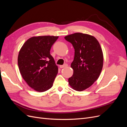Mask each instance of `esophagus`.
I'll use <instances>...</instances> for the list:
<instances>
[{
  "mask_svg": "<svg viewBox=\"0 0 127 127\" xmlns=\"http://www.w3.org/2000/svg\"><path fill=\"white\" fill-rule=\"evenodd\" d=\"M68 66V65L67 64H65L63 65H60V67L61 68H64V67H67Z\"/></svg>",
  "mask_w": 127,
  "mask_h": 127,
  "instance_id": "obj_1",
  "label": "esophagus"
}]
</instances>
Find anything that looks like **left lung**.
<instances>
[{"label":"left lung","mask_w":127,"mask_h":127,"mask_svg":"<svg viewBox=\"0 0 127 127\" xmlns=\"http://www.w3.org/2000/svg\"><path fill=\"white\" fill-rule=\"evenodd\" d=\"M75 49L70 66L73 74L68 84L76 91H82L91 86L100 76L103 65V54L98 41L93 36L76 32L66 36Z\"/></svg>","instance_id":"obj_1"}]
</instances>
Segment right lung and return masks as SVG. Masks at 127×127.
Returning <instances> with one entry per match:
<instances>
[{
	"instance_id": "right-lung-1",
	"label": "right lung",
	"mask_w": 127,
	"mask_h": 127,
	"mask_svg": "<svg viewBox=\"0 0 127 127\" xmlns=\"http://www.w3.org/2000/svg\"><path fill=\"white\" fill-rule=\"evenodd\" d=\"M59 36H39L27 40L19 53L20 72L31 88L38 92L46 91L52 87L58 73L50 51Z\"/></svg>"
}]
</instances>
